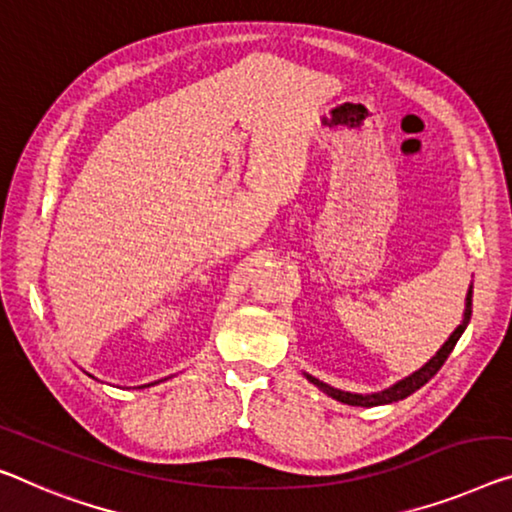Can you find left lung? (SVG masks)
<instances>
[{
	"instance_id": "1",
	"label": "left lung",
	"mask_w": 512,
	"mask_h": 512,
	"mask_svg": "<svg viewBox=\"0 0 512 512\" xmlns=\"http://www.w3.org/2000/svg\"><path fill=\"white\" fill-rule=\"evenodd\" d=\"M471 295H474V290L469 288V293H467L465 320H462V325H460L458 329H455V332L451 334V338H448V341L442 345V350H439L437 355L432 357V359L428 361V364L421 368V371H416L414 375L405 377V380H400L398 384H393V387H391V389H387V391H382V393H373V396H361V393H348V391H341V389L329 387V384L320 382V380H316V377H311V375H306V377H309V380H311L313 384H316V387H320L322 391L329 393V396H332V398L341 400V403H345V405L375 407V405H387V403H396V400H403V398L410 396V393H414L416 389H421L423 384H426V382L430 380V377H435L439 368L444 366V361H446V359H448V355H451V352H453L455 343L460 341L462 332H465L467 325H469V320H471Z\"/></svg>"
}]
</instances>
